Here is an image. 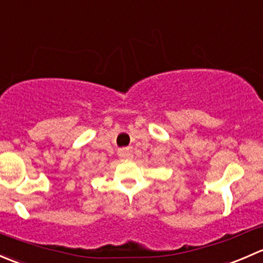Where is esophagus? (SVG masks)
Returning a JSON list of instances; mask_svg holds the SVG:
<instances>
[{"instance_id":"obj_1","label":"esophagus","mask_w":263,"mask_h":263,"mask_svg":"<svg viewBox=\"0 0 263 263\" xmlns=\"http://www.w3.org/2000/svg\"><path fill=\"white\" fill-rule=\"evenodd\" d=\"M118 156L122 159V160H131L134 158L132 155V151L128 150V148H123V150H119Z\"/></svg>"}]
</instances>
